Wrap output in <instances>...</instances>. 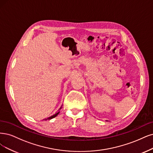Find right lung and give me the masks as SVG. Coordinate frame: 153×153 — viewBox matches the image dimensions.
<instances>
[{"mask_svg": "<svg viewBox=\"0 0 153 153\" xmlns=\"http://www.w3.org/2000/svg\"><path fill=\"white\" fill-rule=\"evenodd\" d=\"M61 108H62V106L60 107V108H59V110L57 111V112H56L55 114H54V115H52V116H51V117H50L47 118V119H44V120H50V119H52V118H55V117H56V116H57V115H58V114H59V113H60V110Z\"/></svg>", "mask_w": 153, "mask_h": 153, "instance_id": "1", "label": "right lung"}]
</instances>
